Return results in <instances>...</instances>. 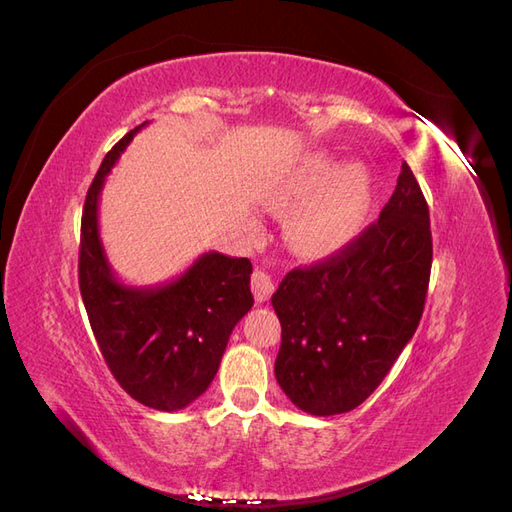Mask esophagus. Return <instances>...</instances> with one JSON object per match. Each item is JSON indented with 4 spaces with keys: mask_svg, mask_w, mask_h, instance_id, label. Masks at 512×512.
<instances>
[{
    "mask_svg": "<svg viewBox=\"0 0 512 512\" xmlns=\"http://www.w3.org/2000/svg\"><path fill=\"white\" fill-rule=\"evenodd\" d=\"M273 290H275V286H273L271 275L265 273V271H258V269H256V271L252 273V292H254L256 303L269 301Z\"/></svg>",
    "mask_w": 512,
    "mask_h": 512,
    "instance_id": "1",
    "label": "esophagus"
}]
</instances>
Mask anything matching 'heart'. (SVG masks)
<instances>
[{
	"label": "heart",
	"instance_id": "1",
	"mask_svg": "<svg viewBox=\"0 0 512 512\" xmlns=\"http://www.w3.org/2000/svg\"><path fill=\"white\" fill-rule=\"evenodd\" d=\"M371 194L374 183L363 164L335 166L329 153H312L277 183L269 203L275 209L299 203L286 220L288 243L307 258H324L359 235Z\"/></svg>",
	"mask_w": 512,
	"mask_h": 512
}]
</instances>
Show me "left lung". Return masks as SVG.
Masks as SVG:
<instances>
[{"instance_id": "8db88e82", "label": "left lung", "mask_w": 512, "mask_h": 512, "mask_svg": "<svg viewBox=\"0 0 512 512\" xmlns=\"http://www.w3.org/2000/svg\"><path fill=\"white\" fill-rule=\"evenodd\" d=\"M431 256L429 209L404 162L378 222L331 258L292 269L273 292L275 378L294 406L344 414L378 389L421 322Z\"/></svg>"}]
</instances>
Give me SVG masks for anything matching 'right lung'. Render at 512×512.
I'll list each match as a JSON object with an SVG mask.
<instances>
[{
    "label": "right lung",
    "instance_id": "1",
    "mask_svg": "<svg viewBox=\"0 0 512 512\" xmlns=\"http://www.w3.org/2000/svg\"><path fill=\"white\" fill-rule=\"evenodd\" d=\"M143 126L106 153L89 185L79 286L91 331L121 389L143 406L175 412L209 389L232 329L252 309V262L207 252L162 286L132 288L117 280L100 241L98 200L106 175Z\"/></svg>",
    "mask_w": 512,
    "mask_h": 512
}]
</instances>
